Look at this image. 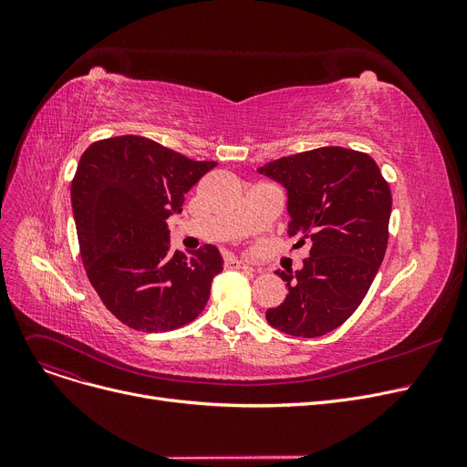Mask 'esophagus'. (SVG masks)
<instances>
[{
	"instance_id": "obj_1",
	"label": "esophagus",
	"mask_w": 467,
	"mask_h": 467,
	"mask_svg": "<svg viewBox=\"0 0 467 467\" xmlns=\"http://www.w3.org/2000/svg\"><path fill=\"white\" fill-rule=\"evenodd\" d=\"M225 268H229V271H252V266L248 263H244L233 255L225 257Z\"/></svg>"
}]
</instances>
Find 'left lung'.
I'll return each instance as SVG.
<instances>
[{
	"label": "left lung",
	"mask_w": 467,
	"mask_h": 467,
	"mask_svg": "<svg viewBox=\"0 0 467 467\" xmlns=\"http://www.w3.org/2000/svg\"><path fill=\"white\" fill-rule=\"evenodd\" d=\"M287 194V234L310 244L303 268L276 275L285 301L266 322L293 337H322L361 305L388 246L391 192L377 162L345 147H320L257 168Z\"/></svg>",
	"instance_id": "obj_1"
}]
</instances>
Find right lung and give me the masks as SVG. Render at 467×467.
I'll use <instances>...</instances> for the list:
<instances>
[{"instance_id": "obj_1", "label": "right lung", "mask_w": 467, "mask_h": 467, "mask_svg": "<svg viewBox=\"0 0 467 467\" xmlns=\"http://www.w3.org/2000/svg\"><path fill=\"white\" fill-rule=\"evenodd\" d=\"M217 162L191 161L141 136L92 143L71 182L87 276L125 326L161 333L199 316L223 257L215 246L171 252L166 219Z\"/></svg>"}]
</instances>
